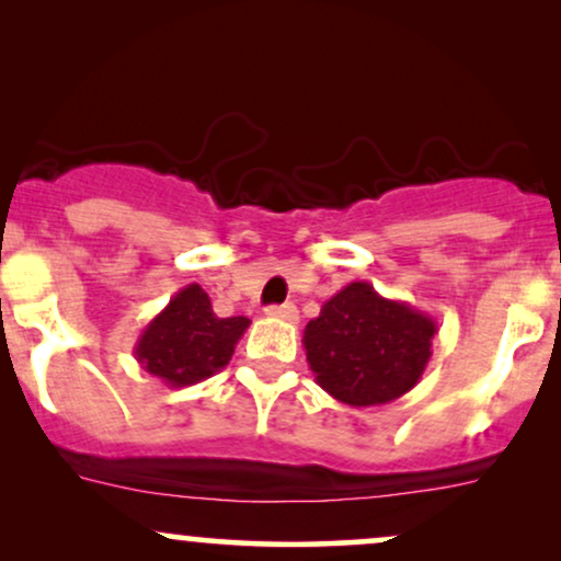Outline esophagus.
<instances>
[{
    "instance_id": "esophagus-1",
    "label": "esophagus",
    "mask_w": 561,
    "mask_h": 561,
    "mask_svg": "<svg viewBox=\"0 0 561 561\" xmlns=\"http://www.w3.org/2000/svg\"><path fill=\"white\" fill-rule=\"evenodd\" d=\"M266 313H268V317H274V319L289 321V324H295V321L300 319L298 317V308H295L293 302H282V306H268Z\"/></svg>"
}]
</instances>
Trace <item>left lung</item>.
Returning <instances> with one entry per match:
<instances>
[{
  "label": "left lung",
  "mask_w": 561,
  "mask_h": 561,
  "mask_svg": "<svg viewBox=\"0 0 561 561\" xmlns=\"http://www.w3.org/2000/svg\"><path fill=\"white\" fill-rule=\"evenodd\" d=\"M435 334L430 313L382 298L369 282H351L308 321L302 347L321 390L366 409L416 388L433 358Z\"/></svg>",
  "instance_id": "1"
}]
</instances>
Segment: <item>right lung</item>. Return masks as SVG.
Segmentation results:
<instances>
[{
    "instance_id": "right-lung-1",
    "label": "right lung",
    "mask_w": 561,
    "mask_h": 561,
    "mask_svg": "<svg viewBox=\"0 0 561 561\" xmlns=\"http://www.w3.org/2000/svg\"><path fill=\"white\" fill-rule=\"evenodd\" d=\"M250 319H218L208 293L186 285L139 334L134 358L169 388H186L214 377L231 362Z\"/></svg>"
}]
</instances>
